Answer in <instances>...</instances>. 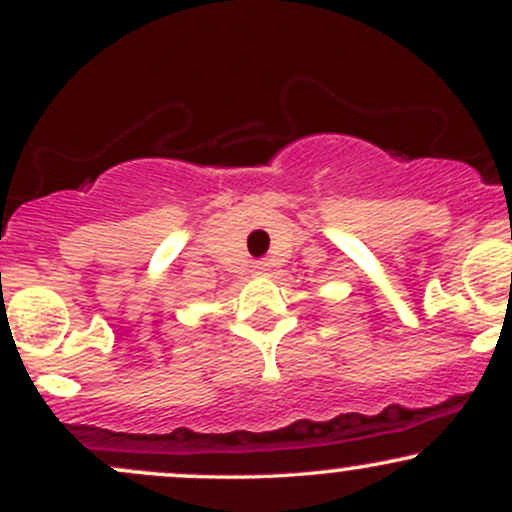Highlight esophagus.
<instances>
[{"label":"esophagus","mask_w":512,"mask_h":512,"mask_svg":"<svg viewBox=\"0 0 512 512\" xmlns=\"http://www.w3.org/2000/svg\"><path fill=\"white\" fill-rule=\"evenodd\" d=\"M255 269H257V272H267V269H269V262H264V260L255 262Z\"/></svg>","instance_id":"34e87169"}]
</instances>
